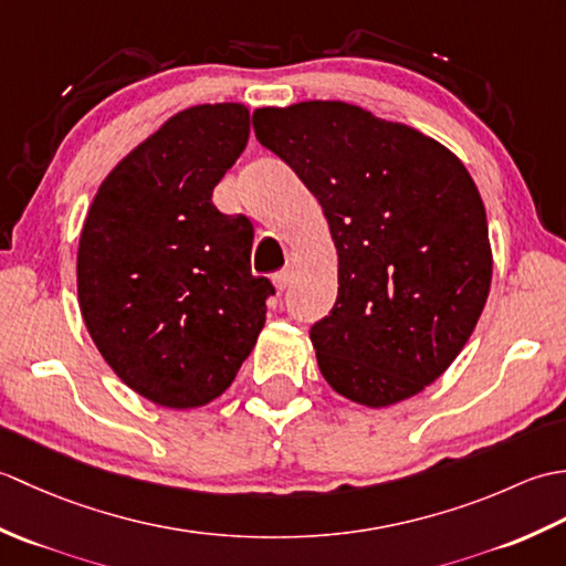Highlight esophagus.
I'll return each instance as SVG.
<instances>
[{
  "label": "esophagus",
  "mask_w": 566,
  "mask_h": 566,
  "mask_svg": "<svg viewBox=\"0 0 566 566\" xmlns=\"http://www.w3.org/2000/svg\"><path fill=\"white\" fill-rule=\"evenodd\" d=\"M272 282H274V286H276V292H286L290 290V284H292V272L290 270H280L276 272L274 276H272Z\"/></svg>",
  "instance_id": "34e87169"
}]
</instances>
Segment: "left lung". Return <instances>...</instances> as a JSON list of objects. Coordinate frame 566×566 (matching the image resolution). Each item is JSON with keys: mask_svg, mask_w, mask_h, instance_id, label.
Wrapping results in <instances>:
<instances>
[{"mask_svg": "<svg viewBox=\"0 0 566 566\" xmlns=\"http://www.w3.org/2000/svg\"><path fill=\"white\" fill-rule=\"evenodd\" d=\"M252 126L318 199L338 250V298L311 326L321 375L369 408L411 399L462 353L489 296L472 175L436 138L345 102L264 106Z\"/></svg>", "mask_w": 566, "mask_h": 566, "instance_id": "obj_1", "label": "left lung"}]
</instances>
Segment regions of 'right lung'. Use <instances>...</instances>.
I'll use <instances>...</instances> for the list:
<instances>
[{"mask_svg": "<svg viewBox=\"0 0 566 566\" xmlns=\"http://www.w3.org/2000/svg\"><path fill=\"white\" fill-rule=\"evenodd\" d=\"M243 104L167 118L106 175L77 248V298L94 345L128 389L165 408L231 387L264 326L268 276H252V223L213 207L248 146Z\"/></svg>", "mask_w": 566, "mask_h": 566, "instance_id": "obj_1", "label": "right lung"}]
</instances>
